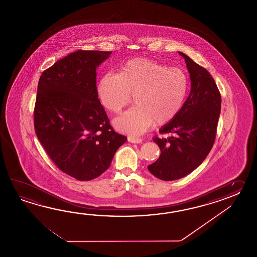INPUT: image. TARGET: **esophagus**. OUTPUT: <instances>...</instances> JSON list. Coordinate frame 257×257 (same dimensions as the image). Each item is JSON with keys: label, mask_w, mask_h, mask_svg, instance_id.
Wrapping results in <instances>:
<instances>
[{"label": "esophagus", "mask_w": 257, "mask_h": 257, "mask_svg": "<svg viewBox=\"0 0 257 257\" xmlns=\"http://www.w3.org/2000/svg\"><path fill=\"white\" fill-rule=\"evenodd\" d=\"M127 141L131 143H141L142 142L141 138H135V137H127Z\"/></svg>", "instance_id": "1"}]
</instances>
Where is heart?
<instances>
[{
  "label": "heart",
  "mask_w": 257,
  "mask_h": 257,
  "mask_svg": "<svg viewBox=\"0 0 257 257\" xmlns=\"http://www.w3.org/2000/svg\"><path fill=\"white\" fill-rule=\"evenodd\" d=\"M187 88V77L179 68L135 58L126 61L119 74L102 77L98 95L104 108L113 114L130 104L133 95L135 106L116 117L114 126L117 131L136 136L153 123L161 126L173 120L184 104Z\"/></svg>",
  "instance_id": "obj_1"
}]
</instances>
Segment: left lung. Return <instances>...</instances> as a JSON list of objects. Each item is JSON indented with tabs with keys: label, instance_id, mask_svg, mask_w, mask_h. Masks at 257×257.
I'll return each mask as SVG.
<instances>
[{
	"label": "left lung",
	"instance_id": "8db88e82",
	"mask_svg": "<svg viewBox=\"0 0 257 257\" xmlns=\"http://www.w3.org/2000/svg\"><path fill=\"white\" fill-rule=\"evenodd\" d=\"M185 58L190 74L191 90L185 104L173 120L162 126L153 142L158 144L161 155L148 166L159 179H180L197 168L213 146L221 107V96L213 77L188 56Z\"/></svg>",
	"mask_w": 257,
	"mask_h": 257
}]
</instances>
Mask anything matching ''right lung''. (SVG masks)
<instances>
[{"label": "right lung", "instance_id": "1", "mask_svg": "<svg viewBox=\"0 0 257 257\" xmlns=\"http://www.w3.org/2000/svg\"><path fill=\"white\" fill-rule=\"evenodd\" d=\"M111 53L77 50L39 78L36 134L56 166L77 180L102 175L126 141L110 125L96 88V68Z\"/></svg>", "mask_w": 257, "mask_h": 257}]
</instances>
